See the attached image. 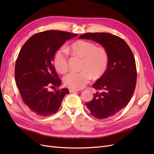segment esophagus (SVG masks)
<instances>
[{"mask_svg": "<svg viewBox=\"0 0 154 154\" xmlns=\"http://www.w3.org/2000/svg\"><path fill=\"white\" fill-rule=\"evenodd\" d=\"M69 92L72 93V92H77L78 90H76V89H73V88H69Z\"/></svg>", "mask_w": 154, "mask_h": 154, "instance_id": "34e87169", "label": "esophagus"}]
</instances>
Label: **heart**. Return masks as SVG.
<instances>
[{
    "instance_id": "heart-1",
    "label": "heart",
    "mask_w": 154,
    "mask_h": 154,
    "mask_svg": "<svg viewBox=\"0 0 154 154\" xmlns=\"http://www.w3.org/2000/svg\"><path fill=\"white\" fill-rule=\"evenodd\" d=\"M70 49L78 57L83 58L81 70L79 72H71L63 77L66 86L76 89L84 87L92 76L99 78L103 75L109 64L108 51L103 47H97L91 42L78 40L73 42ZM54 65L57 71L63 74L68 70V57L64 49H58L55 53Z\"/></svg>"
}]
</instances>
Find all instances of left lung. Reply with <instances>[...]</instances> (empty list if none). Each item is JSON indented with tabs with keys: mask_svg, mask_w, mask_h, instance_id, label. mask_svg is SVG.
I'll return each mask as SVG.
<instances>
[{
	"mask_svg": "<svg viewBox=\"0 0 154 154\" xmlns=\"http://www.w3.org/2000/svg\"><path fill=\"white\" fill-rule=\"evenodd\" d=\"M79 38L91 40L108 51V67L103 75L92 85L96 89L103 91L96 92L92 100L85 103L96 118H108L124 109L133 96L137 80L133 53L125 41L108 32H87Z\"/></svg>",
	"mask_w": 154,
	"mask_h": 154,
	"instance_id": "1",
	"label": "left lung"
}]
</instances>
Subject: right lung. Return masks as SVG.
I'll use <instances>...</instances> for the list:
<instances>
[{
	"label": "right lung",
	"mask_w": 154,
	"mask_h": 154,
	"mask_svg": "<svg viewBox=\"0 0 154 154\" xmlns=\"http://www.w3.org/2000/svg\"><path fill=\"white\" fill-rule=\"evenodd\" d=\"M77 35L57 30L41 32L30 37L20 49L15 63V82L23 102L36 114L56 113L69 93L67 88L58 89L62 82L52 61L66 40ZM50 86L57 90L49 92Z\"/></svg>",
	"instance_id": "add662e5"
}]
</instances>
